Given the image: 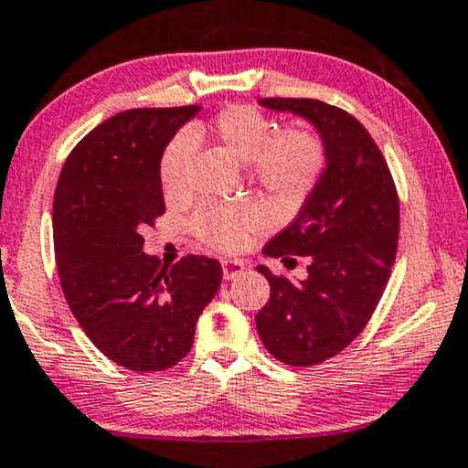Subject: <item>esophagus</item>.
Returning a JSON list of instances; mask_svg holds the SVG:
<instances>
[{
  "mask_svg": "<svg viewBox=\"0 0 468 468\" xmlns=\"http://www.w3.org/2000/svg\"><path fill=\"white\" fill-rule=\"evenodd\" d=\"M245 271V262L243 261H223V278L225 280H234L239 278L240 273Z\"/></svg>",
  "mask_w": 468,
  "mask_h": 468,
  "instance_id": "esophagus-1",
  "label": "esophagus"
}]
</instances>
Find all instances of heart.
Listing matches in <instances>:
<instances>
[{
    "label": "heart",
    "instance_id": "b5f03b06",
    "mask_svg": "<svg viewBox=\"0 0 468 468\" xmlns=\"http://www.w3.org/2000/svg\"><path fill=\"white\" fill-rule=\"evenodd\" d=\"M193 136L207 138L250 165L253 182L271 199L295 204L308 195L325 165V149L314 132L291 128L275 132V125L251 106H228L193 130ZM193 152L188 136H176L160 160V184L166 197H176L184 188V173ZM195 228L207 245L234 251L261 228V218L250 207H201Z\"/></svg>",
    "mask_w": 468,
    "mask_h": 468
}]
</instances>
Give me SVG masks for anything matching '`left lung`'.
I'll use <instances>...</instances> for the list:
<instances>
[{
  "label": "left lung",
  "mask_w": 468,
  "mask_h": 468,
  "mask_svg": "<svg viewBox=\"0 0 468 468\" xmlns=\"http://www.w3.org/2000/svg\"><path fill=\"white\" fill-rule=\"evenodd\" d=\"M258 103L308 121L325 149V169L297 218L262 250L282 261L308 256V278L256 267L271 286L256 314L262 345L284 365L313 367L340 354L371 319L395 262L399 199L382 152L349 112L319 100Z\"/></svg>",
  "instance_id": "1"
}]
</instances>
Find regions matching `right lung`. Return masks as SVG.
Returning <instances> with one entry per match:
<instances>
[{"label": "right lung", "mask_w": 468, "mask_h": 468, "mask_svg": "<svg viewBox=\"0 0 468 468\" xmlns=\"http://www.w3.org/2000/svg\"><path fill=\"white\" fill-rule=\"evenodd\" d=\"M201 106L136 108L75 145L54 195L60 286L86 336L132 371H165L193 347L201 310L221 286L215 258L160 267L141 232L165 212L160 160Z\"/></svg>", "instance_id": "right-lung-1"}]
</instances>
